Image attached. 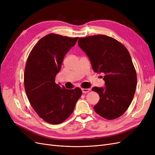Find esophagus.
<instances>
[{
  "label": "esophagus",
  "mask_w": 155,
  "mask_h": 155,
  "mask_svg": "<svg viewBox=\"0 0 155 155\" xmlns=\"http://www.w3.org/2000/svg\"><path fill=\"white\" fill-rule=\"evenodd\" d=\"M81 91H82V92L83 93H87L89 91H91L90 88H81Z\"/></svg>",
  "instance_id": "obj_1"
}]
</instances>
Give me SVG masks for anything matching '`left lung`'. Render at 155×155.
Masks as SVG:
<instances>
[{"label": "left lung", "instance_id": "1", "mask_svg": "<svg viewBox=\"0 0 155 155\" xmlns=\"http://www.w3.org/2000/svg\"><path fill=\"white\" fill-rule=\"evenodd\" d=\"M78 46L91 61L94 71L104 74L105 87H93L100 96L94 109L107 120L119 118L128 109L136 91L137 72L129 51L110 37H81Z\"/></svg>", "mask_w": 155, "mask_h": 155}]
</instances>
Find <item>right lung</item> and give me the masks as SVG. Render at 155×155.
<instances>
[{
	"instance_id": "right-lung-1",
	"label": "right lung",
	"mask_w": 155,
	"mask_h": 155,
	"mask_svg": "<svg viewBox=\"0 0 155 155\" xmlns=\"http://www.w3.org/2000/svg\"><path fill=\"white\" fill-rule=\"evenodd\" d=\"M78 37L50 34L34 46L27 59L24 73L26 96L41 118L56 125L71 114L81 97V88L66 89L55 82L64 55Z\"/></svg>"
}]
</instances>
